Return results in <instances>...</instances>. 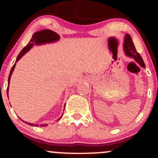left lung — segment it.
Listing matches in <instances>:
<instances>
[{"label":"left lung","instance_id":"obj_1","mask_svg":"<svg viewBox=\"0 0 158 158\" xmlns=\"http://www.w3.org/2000/svg\"><path fill=\"white\" fill-rule=\"evenodd\" d=\"M123 49H124L125 53L127 56L135 59L136 62H137L141 67L145 68V64L143 61L142 57L136 50L135 45H134L133 41H132L131 37L128 34H126L125 36L124 44H123Z\"/></svg>","mask_w":158,"mask_h":158}]
</instances>
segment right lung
Listing matches in <instances>:
<instances>
[{
	"mask_svg": "<svg viewBox=\"0 0 158 158\" xmlns=\"http://www.w3.org/2000/svg\"><path fill=\"white\" fill-rule=\"evenodd\" d=\"M60 39V36L58 35L57 33L55 32L52 31V30H41V31L39 32H36L35 33L33 34L32 36V39L30 40V42L27 44V45L25 48H23V50L20 52V53L18 56L17 59H16L15 63L14 64L13 66H12V69L10 70V76H9L8 78V86H7V90H6V93H7V96H8V92H9V86H10V79H11V76H12V72H13L14 69L15 68V65H16V62L18 61H19L20 59L22 58V56L24 55L25 53H27L29 50L31 49L34 45H41V44H48V43H54L58 41ZM61 117H62V115L61 117H60V118L58 119V120H59ZM22 120V119H21ZM23 121V120H22ZM24 122V121H23ZM25 123H27L28 125L31 126H40V127H44L48 126V124H33V123H27L24 122Z\"/></svg>",
	"mask_w": 158,
	"mask_h": 158,
	"instance_id": "right-lung-1",
	"label": "right lung"
}]
</instances>
